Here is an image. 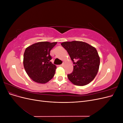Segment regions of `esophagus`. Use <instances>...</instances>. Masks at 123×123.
Listing matches in <instances>:
<instances>
[{
	"label": "esophagus",
	"mask_w": 123,
	"mask_h": 123,
	"mask_svg": "<svg viewBox=\"0 0 123 123\" xmlns=\"http://www.w3.org/2000/svg\"><path fill=\"white\" fill-rule=\"evenodd\" d=\"M60 66H61V67H64V64H62Z\"/></svg>",
	"instance_id": "obj_1"
}]
</instances>
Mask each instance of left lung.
I'll list each match as a JSON object with an SVG mask.
<instances>
[{"label": "left lung", "mask_w": 123, "mask_h": 123, "mask_svg": "<svg viewBox=\"0 0 123 123\" xmlns=\"http://www.w3.org/2000/svg\"><path fill=\"white\" fill-rule=\"evenodd\" d=\"M73 62L72 73L68 74L71 82L76 86H85L94 80L99 69L100 58L94 47L80 41L62 43Z\"/></svg>", "instance_id": "8db88e82"}]
</instances>
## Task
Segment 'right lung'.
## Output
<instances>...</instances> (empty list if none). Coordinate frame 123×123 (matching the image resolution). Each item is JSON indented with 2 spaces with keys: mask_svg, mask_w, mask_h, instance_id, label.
I'll return each instance as SVG.
<instances>
[{
  "mask_svg": "<svg viewBox=\"0 0 123 123\" xmlns=\"http://www.w3.org/2000/svg\"><path fill=\"white\" fill-rule=\"evenodd\" d=\"M57 42H42L26 48L24 54V66L33 81L45 84L53 77L56 66L50 62V51Z\"/></svg>",
  "mask_w": 123,
  "mask_h": 123,
  "instance_id": "add662e5",
  "label": "right lung"
}]
</instances>
